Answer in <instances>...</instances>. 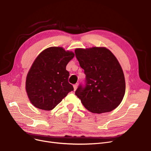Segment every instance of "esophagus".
<instances>
[{
    "label": "esophagus",
    "instance_id": "obj_1",
    "mask_svg": "<svg viewBox=\"0 0 151 151\" xmlns=\"http://www.w3.org/2000/svg\"><path fill=\"white\" fill-rule=\"evenodd\" d=\"M78 84H74L73 85V88H74V91H76V89H77V88H78Z\"/></svg>",
    "mask_w": 151,
    "mask_h": 151
}]
</instances>
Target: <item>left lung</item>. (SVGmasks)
Returning a JSON list of instances; mask_svg holds the SVG:
<instances>
[{"instance_id": "1", "label": "left lung", "mask_w": 151, "mask_h": 151, "mask_svg": "<svg viewBox=\"0 0 151 151\" xmlns=\"http://www.w3.org/2000/svg\"><path fill=\"white\" fill-rule=\"evenodd\" d=\"M84 69V84L75 91L84 107L93 113L111 111L122 101L125 92L122 69L114 54L103 47L75 51Z\"/></svg>"}]
</instances>
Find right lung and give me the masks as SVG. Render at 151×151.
Wrapping results in <instances>:
<instances>
[{
	"instance_id": "right-lung-1",
	"label": "right lung",
	"mask_w": 151,
	"mask_h": 151,
	"mask_svg": "<svg viewBox=\"0 0 151 151\" xmlns=\"http://www.w3.org/2000/svg\"><path fill=\"white\" fill-rule=\"evenodd\" d=\"M71 51L51 47L38 55L27 76L26 89L30 102L37 108L50 111L56 106L71 91L70 73L66 70L74 57Z\"/></svg>"
}]
</instances>
